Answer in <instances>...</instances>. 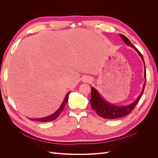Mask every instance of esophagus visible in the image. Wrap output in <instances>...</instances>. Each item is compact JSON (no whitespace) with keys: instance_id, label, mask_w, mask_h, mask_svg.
<instances>
[{"instance_id":"34e87169","label":"esophagus","mask_w":158,"mask_h":158,"mask_svg":"<svg viewBox=\"0 0 158 158\" xmlns=\"http://www.w3.org/2000/svg\"><path fill=\"white\" fill-rule=\"evenodd\" d=\"M82 81L84 82H91V79L88 77V76H85L82 78Z\"/></svg>"}]
</instances>
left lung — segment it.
<instances>
[{"instance_id":"obj_1","label":"left lung","mask_w":158,"mask_h":158,"mask_svg":"<svg viewBox=\"0 0 158 158\" xmlns=\"http://www.w3.org/2000/svg\"><path fill=\"white\" fill-rule=\"evenodd\" d=\"M120 36L127 45H130L131 47H132V48H134L137 51L138 53L139 54L142 59L143 60V62H144V77L146 79L145 63H144V58H143L140 52L131 44V41H129V40L127 37H125V35H123L122 34H120ZM145 85H146V81L144 85H143V89L139 96H138L135 101L133 103H132L131 105H129V106H114L113 104H111L107 102L106 100H105L101 95H99V94L98 93V92L96 89H95L94 88H92V89H91V91H92V97H91V99H90L91 106H92V108L93 109H94L95 111H96V113H98V114L99 117H102L104 118L114 119V118H118L127 116L132 112L134 108L136 107L138 102H139L140 99L142 97V95L143 92H144Z\"/></svg>"}]
</instances>
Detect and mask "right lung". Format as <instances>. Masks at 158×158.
<instances>
[{
	"instance_id": "1",
	"label": "right lung",
	"mask_w": 158,
	"mask_h": 158,
	"mask_svg": "<svg viewBox=\"0 0 158 158\" xmlns=\"http://www.w3.org/2000/svg\"><path fill=\"white\" fill-rule=\"evenodd\" d=\"M69 92L66 95V96L64 98V101L63 102V103L61 104L60 107H59V109L57 110V111L54 113L53 114H51V115L46 117H44V118H30L31 121H41V122H49V121H53L55 119H56L57 117H59V115L60 114V113L63 111V110L64 108V106L66 103L68 102V99H69Z\"/></svg>"
}]
</instances>
